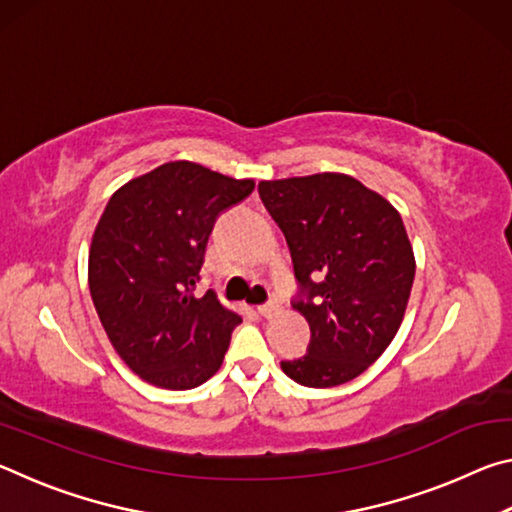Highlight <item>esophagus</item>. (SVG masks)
Wrapping results in <instances>:
<instances>
[{"mask_svg":"<svg viewBox=\"0 0 512 512\" xmlns=\"http://www.w3.org/2000/svg\"><path fill=\"white\" fill-rule=\"evenodd\" d=\"M277 309H280V305H275V302H268V305H262V307H257V311H259V314H262L264 318H268V316H273Z\"/></svg>","mask_w":512,"mask_h":512,"instance_id":"1","label":"esophagus"}]
</instances>
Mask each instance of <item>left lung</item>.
<instances>
[{"label":"left lung","mask_w":512,"mask_h":512,"mask_svg":"<svg viewBox=\"0 0 512 512\" xmlns=\"http://www.w3.org/2000/svg\"><path fill=\"white\" fill-rule=\"evenodd\" d=\"M259 196L280 225L307 300L305 357L282 361L309 388L359 377L395 339L409 305L415 257L400 212L348 173L262 180Z\"/></svg>","instance_id":"obj_1"}]
</instances>
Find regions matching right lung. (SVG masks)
Returning <instances> with one entry per match:
<instances>
[{
	"mask_svg": "<svg viewBox=\"0 0 512 512\" xmlns=\"http://www.w3.org/2000/svg\"><path fill=\"white\" fill-rule=\"evenodd\" d=\"M203 164L164 162L121 185L94 228L88 284L119 359L167 391L201 386L221 368L237 311L214 291L194 296L216 216L253 192Z\"/></svg>",
	"mask_w": 512,
	"mask_h": 512,
	"instance_id": "1",
	"label": "right lung"
}]
</instances>
